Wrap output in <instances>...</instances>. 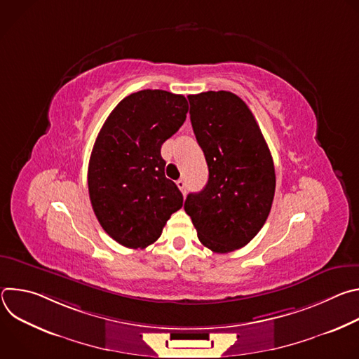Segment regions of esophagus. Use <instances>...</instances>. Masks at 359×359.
<instances>
[{
  "mask_svg": "<svg viewBox=\"0 0 359 359\" xmlns=\"http://www.w3.org/2000/svg\"><path fill=\"white\" fill-rule=\"evenodd\" d=\"M176 184H177V187L180 189V191L184 194L186 193V187H187V184H186V182L183 180V179H179L177 182H176Z\"/></svg>",
  "mask_w": 359,
  "mask_h": 359,
  "instance_id": "obj_1",
  "label": "esophagus"
}]
</instances>
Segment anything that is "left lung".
<instances>
[{
  "mask_svg": "<svg viewBox=\"0 0 359 359\" xmlns=\"http://www.w3.org/2000/svg\"><path fill=\"white\" fill-rule=\"evenodd\" d=\"M190 121L209 166V180L187 194L190 216L203 245L230 252L264 226L274 198L270 149L251 111L234 93L209 90L187 96Z\"/></svg>",
  "mask_w": 359,
  "mask_h": 359,
  "instance_id": "8db88e82",
  "label": "left lung"
}]
</instances>
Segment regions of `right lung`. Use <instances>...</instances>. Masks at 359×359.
I'll return each instance as SVG.
<instances>
[{
  "instance_id": "obj_1",
  "label": "right lung",
  "mask_w": 359,
  "mask_h": 359,
  "mask_svg": "<svg viewBox=\"0 0 359 359\" xmlns=\"http://www.w3.org/2000/svg\"><path fill=\"white\" fill-rule=\"evenodd\" d=\"M183 95L144 89L122 99L102 126L89 159L88 189L97 222L129 248L155 243L183 196L165 176V140L186 121Z\"/></svg>"
}]
</instances>
